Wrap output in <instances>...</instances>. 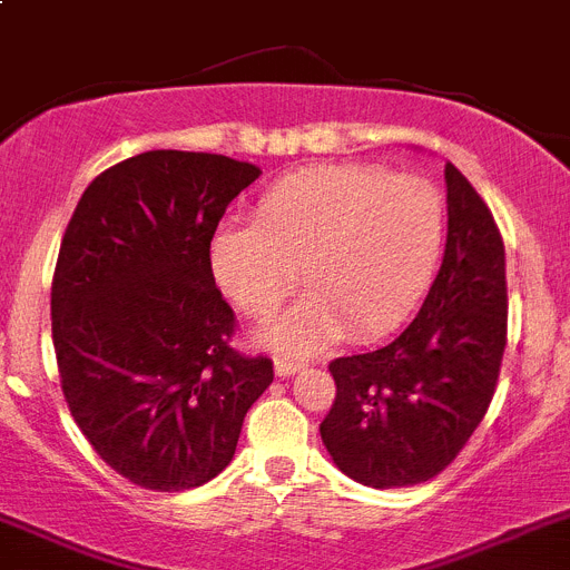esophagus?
<instances>
[{
  "instance_id": "esophagus-1",
  "label": "esophagus",
  "mask_w": 570,
  "mask_h": 570,
  "mask_svg": "<svg viewBox=\"0 0 570 570\" xmlns=\"http://www.w3.org/2000/svg\"><path fill=\"white\" fill-rule=\"evenodd\" d=\"M301 368H304L301 361H289V357H278V361H275V374H278V377H289V374H297Z\"/></svg>"
}]
</instances>
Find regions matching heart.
<instances>
[{
    "mask_svg": "<svg viewBox=\"0 0 570 570\" xmlns=\"http://www.w3.org/2000/svg\"><path fill=\"white\" fill-rule=\"evenodd\" d=\"M445 235L443 193L420 176L374 164H315L278 178L255 204V224H224L209 240L218 289L253 317L286 315L258 332L278 352H317L348 332L389 335L417 306Z\"/></svg>",
    "mask_w": 570,
    "mask_h": 570,
    "instance_id": "obj_1",
    "label": "heart"
}]
</instances>
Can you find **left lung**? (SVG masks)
I'll return each instance as SVG.
<instances>
[{
    "mask_svg": "<svg viewBox=\"0 0 570 570\" xmlns=\"http://www.w3.org/2000/svg\"><path fill=\"white\" fill-rule=\"evenodd\" d=\"M449 235L417 317L392 343L330 363L335 403L321 440L346 476L400 489L438 476L489 412L500 377L509 295L494 215L445 164Z\"/></svg>",
    "mask_w": 570,
    "mask_h": 570,
    "instance_id": "left-lung-1",
    "label": "left lung"
}]
</instances>
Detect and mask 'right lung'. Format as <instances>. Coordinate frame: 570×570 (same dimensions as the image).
<instances>
[{
    "label": "right lung",
    "mask_w": 570,
    "mask_h": 570,
    "mask_svg": "<svg viewBox=\"0 0 570 570\" xmlns=\"http://www.w3.org/2000/svg\"><path fill=\"white\" fill-rule=\"evenodd\" d=\"M261 170L215 153L150 150L94 178L56 261L50 317L61 392L96 454L150 491L229 465L273 361L229 346L209 240Z\"/></svg>",
    "instance_id": "right-lung-1"
}]
</instances>
